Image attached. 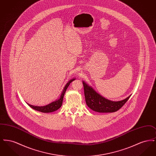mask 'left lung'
I'll list each match as a JSON object with an SVG mask.
<instances>
[{
    "mask_svg": "<svg viewBox=\"0 0 156 156\" xmlns=\"http://www.w3.org/2000/svg\"><path fill=\"white\" fill-rule=\"evenodd\" d=\"M83 85L86 104L90 109L97 112L112 113L116 112L125 105L131 96L130 95L122 101H112L102 97L84 81H83Z\"/></svg>",
    "mask_w": 156,
    "mask_h": 156,
    "instance_id": "1",
    "label": "left lung"
}]
</instances>
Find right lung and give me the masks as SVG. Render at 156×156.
Segmentation results:
<instances>
[{
  "label": "right lung",
  "mask_w": 156,
  "mask_h": 156,
  "mask_svg": "<svg viewBox=\"0 0 156 156\" xmlns=\"http://www.w3.org/2000/svg\"><path fill=\"white\" fill-rule=\"evenodd\" d=\"M75 80V78L71 80L69 82H68L67 84L66 85L65 87L64 88V89L61 93V95L60 96L59 99L58 100L52 102L51 104H48L47 105H45L44 106H33V105H31L30 104H27L29 105V106L31 107V108H33V109L37 111L41 112L43 113H50V112H52L55 111L57 110H58L59 108H61V106H62V101H63V98L64 96V94L66 92L68 86L69 85V84Z\"/></svg>",
  "instance_id": "add662e5"
}]
</instances>
